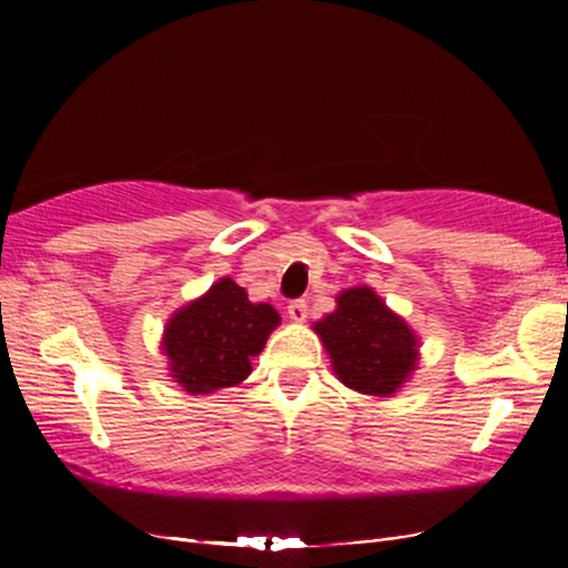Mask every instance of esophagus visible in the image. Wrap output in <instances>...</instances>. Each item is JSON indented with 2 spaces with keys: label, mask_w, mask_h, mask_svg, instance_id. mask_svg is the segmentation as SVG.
Segmentation results:
<instances>
[{
  "label": "esophagus",
  "mask_w": 568,
  "mask_h": 568,
  "mask_svg": "<svg viewBox=\"0 0 568 568\" xmlns=\"http://www.w3.org/2000/svg\"><path fill=\"white\" fill-rule=\"evenodd\" d=\"M288 317L296 323H304L306 321V302L304 298H296V302L288 304Z\"/></svg>",
  "instance_id": "obj_1"
}]
</instances>
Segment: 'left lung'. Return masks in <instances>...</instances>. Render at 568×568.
I'll use <instances>...</instances> for the list:
<instances>
[{
	"label": "left lung",
	"mask_w": 568,
	"mask_h": 568,
	"mask_svg": "<svg viewBox=\"0 0 568 568\" xmlns=\"http://www.w3.org/2000/svg\"><path fill=\"white\" fill-rule=\"evenodd\" d=\"M338 382L363 395L387 397L408 382L419 361V338L368 285L336 296V310L315 323Z\"/></svg>",
	"instance_id": "obj_1"
}]
</instances>
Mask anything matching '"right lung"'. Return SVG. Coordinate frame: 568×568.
Instances as JSON below:
<instances>
[{
    "label": "right lung",
    "mask_w": 568,
    "mask_h": 568,
    "mask_svg": "<svg viewBox=\"0 0 568 568\" xmlns=\"http://www.w3.org/2000/svg\"><path fill=\"white\" fill-rule=\"evenodd\" d=\"M280 325L272 304H253L232 277H221L168 321L162 352L189 395L234 387L251 374V357Z\"/></svg>",
    "instance_id": "obj_1"
}]
</instances>
